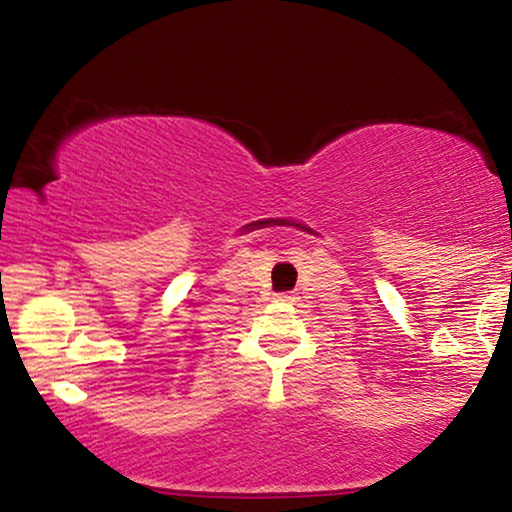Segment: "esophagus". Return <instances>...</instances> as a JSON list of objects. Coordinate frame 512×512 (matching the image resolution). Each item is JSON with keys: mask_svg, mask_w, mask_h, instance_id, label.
<instances>
[{"mask_svg": "<svg viewBox=\"0 0 512 512\" xmlns=\"http://www.w3.org/2000/svg\"><path fill=\"white\" fill-rule=\"evenodd\" d=\"M277 300H282V303H296V296L293 293H277Z\"/></svg>", "mask_w": 512, "mask_h": 512, "instance_id": "34e87169", "label": "esophagus"}]
</instances>
